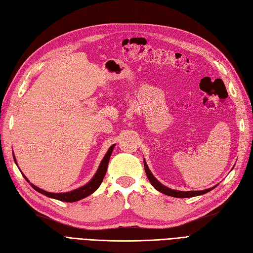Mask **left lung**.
Masks as SVG:
<instances>
[{
  "mask_svg": "<svg viewBox=\"0 0 253 253\" xmlns=\"http://www.w3.org/2000/svg\"><path fill=\"white\" fill-rule=\"evenodd\" d=\"M144 163V169H145V173L147 175V178L150 179L151 184L156 188L158 191H160L161 193H165L167 196H170V197H174V198H192V197H196V196H200V194H204L206 192L211 191V189L215 188V187H212V188H209V189H205V190H200V191H178V190H172L170 188H168L165 185L160 184L158 180L154 177V175L152 174V172L148 169V167L145 163V160H143Z\"/></svg>",
  "mask_w": 253,
  "mask_h": 253,
  "instance_id": "obj_1",
  "label": "left lung"
}]
</instances>
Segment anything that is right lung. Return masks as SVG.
<instances>
[{
	"label": "right lung",
	"instance_id": "obj_1",
	"mask_svg": "<svg viewBox=\"0 0 253 253\" xmlns=\"http://www.w3.org/2000/svg\"><path fill=\"white\" fill-rule=\"evenodd\" d=\"M113 148H114V145H112L111 147L109 148L107 154H106V156L103 157L102 161L100 163V166L98 168V170H97L94 177L90 179V182L87 183L86 185L80 187V188H78V189L73 190V191H69V192H65V193H51V192H47V191H44V190H42L41 188H38V187H36L33 184H31V186L33 187V188L35 190H37L38 192L44 194V196H47L49 198H53V199H56V200H60V201H63V202H76V201H79L81 199H84L85 197L89 196V194H92L100 186L103 177H105V174L107 172V168H108V164H109V160H110V156H111ZM15 163H16V159H15ZM22 175L29 182V179L25 177V175H24L23 173H22Z\"/></svg>",
	"mask_w": 253,
	"mask_h": 253
}]
</instances>
